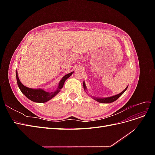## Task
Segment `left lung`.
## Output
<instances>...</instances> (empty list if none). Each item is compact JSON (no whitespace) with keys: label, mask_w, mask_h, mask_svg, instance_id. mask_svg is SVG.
<instances>
[{"label":"left lung","mask_w":155,"mask_h":155,"mask_svg":"<svg viewBox=\"0 0 155 155\" xmlns=\"http://www.w3.org/2000/svg\"><path fill=\"white\" fill-rule=\"evenodd\" d=\"M127 87H127L125 90H124L122 92H121V93L118 94H116V95H114V96H110V97H94V96H92L91 97L93 98L94 100H96V101L99 102V103H102V104H110V103H112V102H114L116 100H117L118 99V98L123 94L124 93V92L127 89ZM83 88H84V90L85 91H87V87H86V85H85V83L83 81ZM85 91V92H86Z\"/></svg>","instance_id":"8db88e82"}]
</instances>
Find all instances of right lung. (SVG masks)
<instances>
[{"instance_id":"obj_1","label":"right lung","mask_w":155,"mask_h":155,"mask_svg":"<svg viewBox=\"0 0 155 155\" xmlns=\"http://www.w3.org/2000/svg\"><path fill=\"white\" fill-rule=\"evenodd\" d=\"M73 73L74 72H72L64 76L59 83L57 90H56L55 92H46L42 88H28L25 86L24 85H22V83L19 80V78L18 77V73L17 71H16V78H17V82L18 88H20L22 93L26 97H28L29 100H30L31 101L34 102L45 103V102L48 101L51 99H52L54 97H55L60 92L61 89L63 88L65 81H66Z\"/></svg>"}]
</instances>
